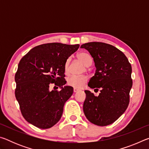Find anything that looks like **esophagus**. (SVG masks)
Returning a JSON list of instances; mask_svg holds the SVG:
<instances>
[{
	"mask_svg": "<svg viewBox=\"0 0 149 149\" xmlns=\"http://www.w3.org/2000/svg\"><path fill=\"white\" fill-rule=\"evenodd\" d=\"M79 91V89H76V88H74V93H76V92H77V91Z\"/></svg>",
	"mask_w": 149,
	"mask_h": 149,
	"instance_id": "34e87169",
	"label": "esophagus"
}]
</instances>
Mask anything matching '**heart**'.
<instances>
[{"instance_id": "b5f03b06", "label": "heart", "mask_w": 149, "mask_h": 149, "mask_svg": "<svg viewBox=\"0 0 149 149\" xmlns=\"http://www.w3.org/2000/svg\"><path fill=\"white\" fill-rule=\"evenodd\" d=\"M77 59L84 64L85 66L89 67L91 64L92 58L89 54L86 52H79L77 55ZM70 60V58L67 59L64 64V72L65 74H68L69 72V64ZM87 78L85 76H75L73 75L68 78V84L70 86L75 88H81L85 85L87 82Z\"/></svg>"}]
</instances>
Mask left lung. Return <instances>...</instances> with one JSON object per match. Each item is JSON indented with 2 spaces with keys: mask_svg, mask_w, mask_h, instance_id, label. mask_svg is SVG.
I'll return each mask as SVG.
<instances>
[{
  "mask_svg": "<svg viewBox=\"0 0 149 149\" xmlns=\"http://www.w3.org/2000/svg\"><path fill=\"white\" fill-rule=\"evenodd\" d=\"M93 57L96 68L88 86L100 89L96 97L85 90L84 114L90 122L106 126L114 123L127 109L132 87V65L122 51L112 45L100 42L83 44Z\"/></svg>",
  "mask_w": 149,
  "mask_h": 149,
  "instance_id": "1",
  "label": "left lung"
}]
</instances>
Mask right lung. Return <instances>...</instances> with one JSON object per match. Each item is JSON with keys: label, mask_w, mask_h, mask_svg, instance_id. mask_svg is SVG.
<instances>
[{"label": "right lung", "mask_w": 149, "mask_h": 149, "mask_svg": "<svg viewBox=\"0 0 149 149\" xmlns=\"http://www.w3.org/2000/svg\"><path fill=\"white\" fill-rule=\"evenodd\" d=\"M79 45L52 42L30 50L20 60L15 75V95L27 122L41 129L52 127L62 117L74 89L64 85V64ZM61 88L50 91V83Z\"/></svg>", "instance_id": "right-lung-1"}]
</instances>
